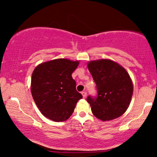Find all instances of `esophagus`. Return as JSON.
Instances as JSON below:
<instances>
[{"label": "esophagus", "mask_w": 157, "mask_h": 157, "mask_svg": "<svg viewBox=\"0 0 157 157\" xmlns=\"http://www.w3.org/2000/svg\"><path fill=\"white\" fill-rule=\"evenodd\" d=\"M82 97H83V98H86V97H87V93L86 92V91H82Z\"/></svg>", "instance_id": "esophagus-1"}]
</instances>
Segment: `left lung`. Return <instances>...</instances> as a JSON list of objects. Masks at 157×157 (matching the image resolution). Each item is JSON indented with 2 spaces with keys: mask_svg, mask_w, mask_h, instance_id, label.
<instances>
[{
  "mask_svg": "<svg viewBox=\"0 0 157 157\" xmlns=\"http://www.w3.org/2000/svg\"><path fill=\"white\" fill-rule=\"evenodd\" d=\"M88 68L97 90L96 97H87L93 114L102 121L122 116L130 105L134 90L127 71L108 59L90 61Z\"/></svg>",
  "mask_w": 157,
  "mask_h": 157,
  "instance_id": "1",
  "label": "left lung"
}]
</instances>
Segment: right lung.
Returning a JSON list of instances; mask_svg holds the SVG:
<instances>
[{"label":"right lung","mask_w":157,"mask_h":157,"mask_svg":"<svg viewBox=\"0 0 157 157\" xmlns=\"http://www.w3.org/2000/svg\"><path fill=\"white\" fill-rule=\"evenodd\" d=\"M79 61L56 59L38 65L32 75L31 92L44 116L55 122L70 117L77 101L82 98L77 91L71 74Z\"/></svg>","instance_id":"add662e5"}]
</instances>
